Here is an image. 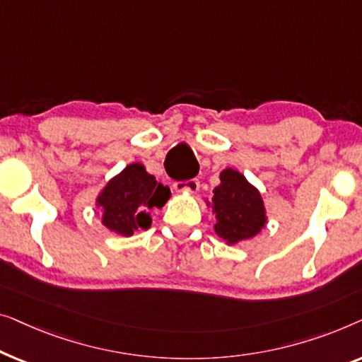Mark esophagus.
<instances>
[{"instance_id":"esophagus-1","label":"esophagus","mask_w":362,"mask_h":362,"mask_svg":"<svg viewBox=\"0 0 362 362\" xmlns=\"http://www.w3.org/2000/svg\"><path fill=\"white\" fill-rule=\"evenodd\" d=\"M174 188L180 193H197L198 188H200V182L197 179H190V180H180L174 183Z\"/></svg>"}]
</instances>
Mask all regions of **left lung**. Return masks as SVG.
<instances>
[{
	"instance_id": "1",
	"label": "left lung",
	"mask_w": 362,
	"mask_h": 362,
	"mask_svg": "<svg viewBox=\"0 0 362 362\" xmlns=\"http://www.w3.org/2000/svg\"><path fill=\"white\" fill-rule=\"evenodd\" d=\"M220 180L213 190L211 203L208 202L216 215L215 233L228 244L254 238L267 223L261 193L231 167L221 172Z\"/></svg>"
}]
</instances>
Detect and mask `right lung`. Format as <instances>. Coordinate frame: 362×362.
<instances>
[{
    "label": "right lung",
    "instance_id": "right-lung-1",
    "mask_svg": "<svg viewBox=\"0 0 362 362\" xmlns=\"http://www.w3.org/2000/svg\"><path fill=\"white\" fill-rule=\"evenodd\" d=\"M170 198V188L147 174L139 162L129 164L106 183L96 198V206L103 213L101 223L121 236L151 226L152 208H162Z\"/></svg>",
    "mask_w": 362,
    "mask_h": 362
}]
</instances>
